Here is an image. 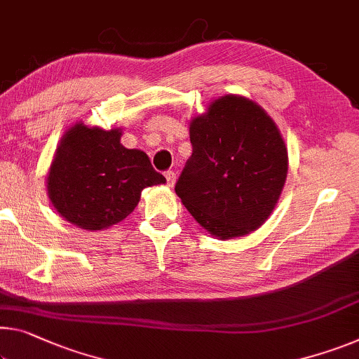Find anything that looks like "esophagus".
<instances>
[{
  "mask_svg": "<svg viewBox=\"0 0 359 359\" xmlns=\"http://www.w3.org/2000/svg\"><path fill=\"white\" fill-rule=\"evenodd\" d=\"M164 177H166V182H168L169 187H174V184H175V172H174V170H166V172H164Z\"/></svg>",
  "mask_w": 359,
  "mask_h": 359,
  "instance_id": "1",
  "label": "esophagus"
}]
</instances>
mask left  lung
<instances>
[{
	"instance_id": "left-lung-1",
	"label": "left lung",
	"mask_w": 359,
	"mask_h": 359,
	"mask_svg": "<svg viewBox=\"0 0 359 359\" xmlns=\"http://www.w3.org/2000/svg\"><path fill=\"white\" fill-rule=\"evenodd\" d=\"M193 153L175 193L220 240L257 230L275 209L287 175L280 129L255 102L224 95L191 119Z\"/></svg>"
}]
</instances>
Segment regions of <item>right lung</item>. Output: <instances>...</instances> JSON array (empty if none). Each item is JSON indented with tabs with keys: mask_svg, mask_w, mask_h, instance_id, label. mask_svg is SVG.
<instances>
[{
	"mask_svg": "<svg viewBox=\"0 0 359 359\" xmlns=\"http://www.w3.org/2000/svg\"><path fill=\"white\" fill-rule=\"evenodd\" d=\"M121 130L78 123L57 147L48 195L57 212L79 229L95 231L133 212L145 187L164 184L147 153L121 145Z\"/></svg>",
	"mask_w": 359,
	"mask_h": 359,
	"instance_id": "obj_1",
	"label": "right lung"
}]
</instances>
